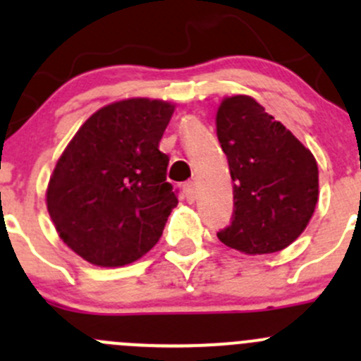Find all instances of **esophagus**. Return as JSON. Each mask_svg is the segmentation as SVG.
<instances>
[{"instance_id":"1","label":"esophagus","mask_w":361,"mask_h":361,"mask_svg":"<svg viewBox=\"0 0 361 361\" xmlns=\"http://www.w3.org/2000/svg\"><path fill=\"white\" fill-rule=\"evenodd\" d=\"M183 194L188 201H194L195 199V183L194 181H187V183L183 185Z\"/></svg>"}]
</instances>
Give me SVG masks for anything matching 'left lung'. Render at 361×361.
I'll list each match as a JSON object with an SVG mask.
<instances>
[{"instance_id":"obj_1","label":"left lung","mask_w":361,"mask_h":361,"mask_svg":"<svg viewBox=\"0 0 361 361\" xmlns=\"http://www.w3.org/2000/svg\"><path fill=\"white\" fill-rule=\"evenodd\" d=\"M216 135L234 181L231 224L216 236L245 254L289 247L312 219L319 171L312 153L252 97L224 99Z\"/></svg>"}]
</instances>
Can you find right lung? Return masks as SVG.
Wrapping results in <instances>:
<instances>
[{"mask_svg": "<svg viewBox=\"0 0 361 361\" xmlns=\"http://www.w3.org/2000/svg\"><path fill=\"white\" fill-rule=\"evenodd\" d=\"M174 106L128 99L84 121L47 187L59 238L97 266H123L152 250L178 204L159 149Z\"/></svg>", "mask_w": 361, "mask_h": 361, "instance_id": "obj_1", "label": "right lung"}]
</instances>
